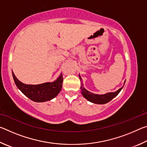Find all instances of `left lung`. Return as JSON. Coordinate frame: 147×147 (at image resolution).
<instances>
[{
    "mask_svg": "<svg viewBox=\"0 0 147 147\" xmlns=\"http://www.w3.org/2000/svg\"><path fill=\"white\" fill-rule=\"evenodd\" d=\"M80 79V81L82 80L80 76H79ZM123 88H121L115 92H112V93H108L104 94H96L93 93H91L88 91H87L86 89L84 88L83 84H82V86H80V89L82 91V95L85 97L87 100L91 102L95 103V104H106L108 102L110 101L111 100L115 97V96L117 95L119 93V92L121 91V89Z\"/></svg>",
    "mask_w": 147,
    "mask_h": 147,
    "instance_id": "left-lung-1",
    "label": "left lung"
}]
</instances>
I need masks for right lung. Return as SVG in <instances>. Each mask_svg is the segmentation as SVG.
<instances>
[{
  "mask_svg": "<svg viewBox=\"0 0 147 147\" xmlns=\"http://www.w3.org/2000/svg\"><path fill=\"white\" fill-rule=\"evenodd\" d=\"M15 83L21 91L27 97L35 102H45L50 100L58 95L60 92L63 83V76H60L55 82L44 83L38 85H27L20 82L12 72Z\"/></svg>",
  "mask_w": 147,
  "mask_h": 147,
  "instance_id": "right-lung-1",
  "label": "right lung"
}]
</instances>
